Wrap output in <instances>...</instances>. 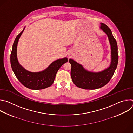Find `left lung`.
<instances>
[{
  "instance_id": "1",
  "label": "left lung",
  "mask_w": 133,
  "mask_h": 133,
  "mask_svg": "<svg viewBox=\"0 0 133 133\" xmlns=\"http://www.w3.org/2000/svg\"><path fill=\"white\" fill-rule=\"evenodd\" d=\"M102 29L108 36L111 47V63L105 70L94 72L87 71L83 66L70 59L71 65L70 75L74 84L78 87L85 89H95L103 87L110 80L117 68L118 55L116 41L112 36L111 30L103 23H101Z\"/></svg>"
}]
</instances>
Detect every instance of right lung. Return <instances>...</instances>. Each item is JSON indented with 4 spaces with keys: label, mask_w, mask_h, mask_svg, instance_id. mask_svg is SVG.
<instances>
[{
    "label": "right lung",
    "mask_w": 133,
    "mask_h": 133,
    "mask_svg": "<svg viewBox=\"0 0 133 133\" xmlns=\"http://www.w3.org/2000/svg\"><path fill=\"white\" fill-rule=\"evenodd\" d=\"M24 29L17 35L12 45L10 55L12 69L19 81L27 88L34 90L46 88L53 84L57 72L63 64L68 62V59L65 57L56 60L46 69L40 72H32L26 70L19 63L17 57V44Z\"/></svg>",
    "instance_id": "add662e5"
}]
</instances>
